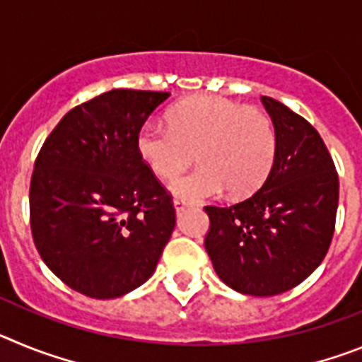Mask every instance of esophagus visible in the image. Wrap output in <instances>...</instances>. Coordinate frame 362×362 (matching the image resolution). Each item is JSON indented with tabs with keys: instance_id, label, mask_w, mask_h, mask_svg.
<instances>
[{
	"instance_id": "1",
	"label": "esophagus",
	"mask_w": 362,
	"mask_h": 362,
	"mask_svg": "<svg viewBox=\"0 0 362 362\" xmlns=\"http://www.w3.org/2000/svg\"><path fill=\"white\" fill-rule=\"evenodd\" d=\"M174 206H175V210H177V214H179V212H181V210L187 209L188 203L183 199V197H175V199H174Z\"/></svg>"
}]
</instances>
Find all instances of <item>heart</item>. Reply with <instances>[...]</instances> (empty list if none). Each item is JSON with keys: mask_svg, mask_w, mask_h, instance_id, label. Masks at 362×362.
Segmentation results:
<instances>
[{"mask_svg": "<svg viewBox=\"0 0 362 362\" xmlns=\"http://www.w3.org/2000/svg\"><path fill=\"white\" fill-rule=\"evenodd\" d=\"M168 127L145 123L137 130L139 158L161 179H174L194 161L199 168L170 185L190 201L216 197L228 188L250 196L267 181L277 156V130L268 114L219 95H201L168 110Z\"/></svg>", "mask_w": 362, "mask_h": 362, "instance_id": "b5f03b06", "label": "heart"}]
</instances>
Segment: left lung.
I'll use <instances>...</instances> for the list:
<instances>
[{"label": "left lung", "mask_w": 362, "mask_h": 362, "mask_svg": "<svg viewBox=\"0 0 362 362\" xmlns=\"http://www.w3.org/2000/svg\"><path fill=\"white\" fill-rule=\"evenodd\" d=\"M277 130V156L263 187L233 204H206L204 248L217 276L246 296L292 290L322 263L339 203V175L312 124L263 95Z\"/></svg>", "instance_id": "8db88e82"}]
</instances>
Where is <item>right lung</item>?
<instances>
[{
  "mask_svg": "<svg viewBox=\"0 0 362 362\" xmlns=\"http://www.w3.org/2000/svg\"><path fill=\"white\" fill-rule=\"evenodd\" d=\"M168 92L116 90L66 112L30 179V230L66 286L114 299L153 274L175 226L172 196L139 158L137 130Z\"/></svg>",
  "mask_w": 362,
  "mask_h": 362,
  "instance_id": "right-lung-1",
  "label": "right lung"
}]
</instances>
